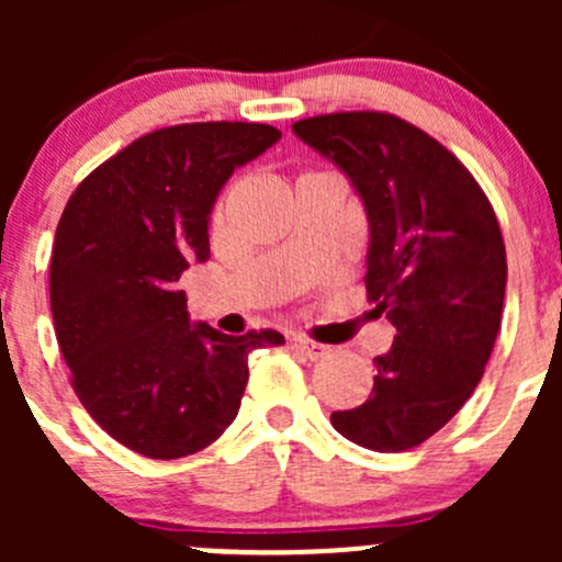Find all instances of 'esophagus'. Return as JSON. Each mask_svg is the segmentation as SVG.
<instances>
[{"mask_svg": "<svg viewBox=\"0 0 562 562\" xmlns=\"http://www.w3.org/2000/svg\"><path fill=\"white\" fill-rule=\"evenodd\" d=\"M293 345H296V348L302 350V353L307 356V359H323V356L328 353L326 345L313 342V339H310V337H302V334H296V337H293Z\"/></svg>", "mask_w": 562, "mask_h": 562, "instance_id": "1", "label": "esophagus"}]
</instances>
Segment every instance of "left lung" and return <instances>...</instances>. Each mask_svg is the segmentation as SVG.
<instances>
[{"label":"left lung","instance_id":"left-lung-1","mask_svg":"<svg viewBox=\"0 0 562 562\" xmlns=\"http://www.w3.org/2000/svg\"><path fill=\"white\" fill-rule=\"evenodd\" d=\"M293 133L359 195L367 293L396 328L375 356L370 400L331 413V424L364 449L407 451L451 422L484 375L506 299L501 225L468 168L391 113H328Z\"/></svg>","mask_w":562,"mask_h":562}]
</instances>
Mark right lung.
I'll return each instance as SVG.
<instances>
[{
  "mask_svg": "<svg viewBox=\"0 0 562 562\" xmlns=\"http://www.w3.org/2000/svg\"><path fill=\"white\" fill-rule=\"evenodd\" d=\"M269 124L198 122L133 140L78 184L50 255V313L72 389L127 449L179 459L206 449L239 413L255 348L192 323L176 288L209 258V223L236 168L277 144Z\"/></svg>",
  "mask_w": 562,
  "mask_h": 562,
  "instance_id": "add662e5",
  "label": "right lung"
}]
</instances>
